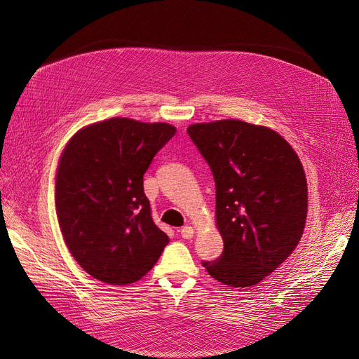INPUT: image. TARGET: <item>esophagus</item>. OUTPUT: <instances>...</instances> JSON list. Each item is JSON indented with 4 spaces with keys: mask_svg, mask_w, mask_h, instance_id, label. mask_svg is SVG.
<instances>
[{
    "mask_svg": "<svg viewBox=\"0 0 359 359\" xmlns=\"http://www.w3.org/2000/svg\"><path fill=\"white\" fill-rule=\"evenodd\" d=\"M179 233H180V236H182L183 238H192L194 234H195L194 227H191V225H184V227L180 229Z\"/></svg>",
    "mask_w": 359,
    "mask_h": 359,
    "instance_id": "1",
    "label": "esophagus"
}]
</instances>
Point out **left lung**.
I'll use <instances>...</instances> for the list:
<instances>
[{
	"instance_id": "left-lung-1",
	"label": "left lung",
	"mask_w": 359,
	"mask_h": 359,
	"mask_svg": "<svg viewBox=\"0 0 359 359\" xmlns=\"http://www.w3.org/2000/svg\"><path fill=\"white\" fill-rule=\"evenodd\" d=\"M211 167L222 255L202 262L224 285L249 288L294 252L307 218V180L292 147L271 128L237 119L194 123Z\"/></svg>"
}]
</instances>
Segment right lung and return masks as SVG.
Segmentation results:
<instances>
[{
    "label": "right lung",
    "mask_w": 359,
    "mask_h": 359,
    "mask_svg": "<svg viewBox=\"0 0 359 359\" xmlns=\"http://www.w3.org/2000/svg\"><path fill=\"white\" fill-rule=\"evenodd\" d=\"M175 134L168 123L111 118L80 129L64 148L56 215L69 253L93 278L132 284L167 246V234L151 218L144 173Z\"/></svg>",
    "instance_id": "obj_1"
}]
</instances>
